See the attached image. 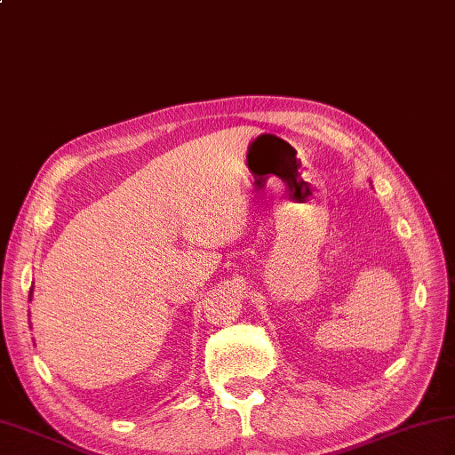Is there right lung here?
<instances>
[{"label": "right lung", "mask_w": 455, "mask_h": 455, "mask_svg": "<svg viewBox=\"0 0 455 455\" xmlns=\"http://www.w3.org/2000/svg\"><path fill=\"white\" fill-rule=\"evenodd\" d=\"M28 299H33V287H31V295H28Z\"/></svg>", "instance_id": "1"}]
</instances>
